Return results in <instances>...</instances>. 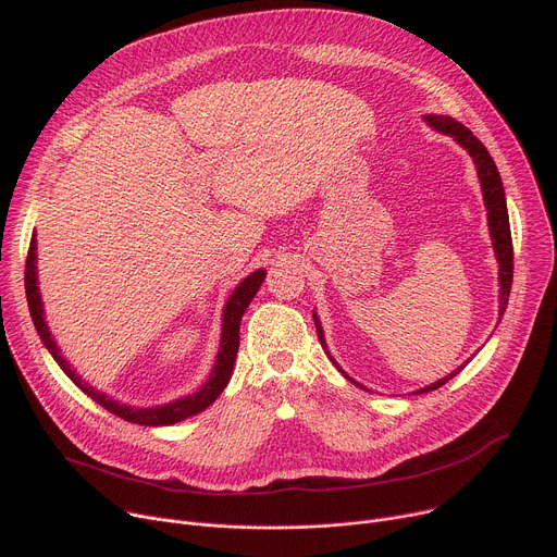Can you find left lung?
I'll use <instances>...</instances> for the list:
<instances>
[{
  "label": "left lung",
  "instance_id": "left-lung-1",
  "mask_svg": "<svg viewBox=\"0 0 557 557\" xmlns=\"http://www.w3.org/2000/svg\"><path fill=\"white\" fill-rule=\"evenodd\" d=\"M434 129L445 132L449 136H454L473 158L475 170H479V178H481V187H483V198H485V207H487V220H490V231H492V240H494V251L500 264V314L507 308L509 301V293H511V282H513V245H511V228H509V213H507V200H505V189H503V181L498 174V168L494 163V158L490 156L487 147L475 138L462 123H458L451 116H428L425 119ZM314 329H317V337H320V344L326 350V342H324V333L320 326V320L314 317ZM465 366L456 368L449 376L419 389L417 394L423 392H432L441 385H445L449 379H454ZM350 379V376H348ZM352 381V379H350Z\"/></svg>",
  "mask_w": 557,
  "mask_h": 557
}]
</instances>
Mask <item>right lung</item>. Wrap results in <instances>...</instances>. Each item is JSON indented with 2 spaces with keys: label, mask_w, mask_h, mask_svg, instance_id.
I'll return each mask as SVG.
<instances>
[{
  "label": "right lung",
  "mask_w": 557,
  "mask_h": 557,
  "mask_svg": "<svg viewBox=\"0 0 557 557\" xmlns=\"http://www.w3.org/2000/svg\"><path fill=\"white\" fill-rule=\"evenodd\" d=\"M37 240L33 237L30 240V249H28V258H26V297H28V308H30V317H33V324L41 337V342L46 344V348L50 350V355L54 357V361L61 366V370L82 387L92 401H97L101 408H106L108 412H112L114 417L129 421V423H138V425H172L178 423L183 419H189L202 410H207L218 396L222 394V389L226 387L231 372H233V363H235V355L237 348H240V322H243V314L249 308L251 299L256 297L258 288L264 282V271H256L253 275H249L240 286L235 288V293L228 297L226 306H224V320H222V342H220V352L213 366V372L209 376V381L191 396H185V399H178L174 404L168 406H156V408H129V406H121L119 401L110 399V396L97 392L95 387H90L82 376H78L70 363L59 355L57 344L50 337L48 324L44 320V308H41V299H39V288H37Z\"/></svg>",
  "instance_id": "1"
}]
</instances>
